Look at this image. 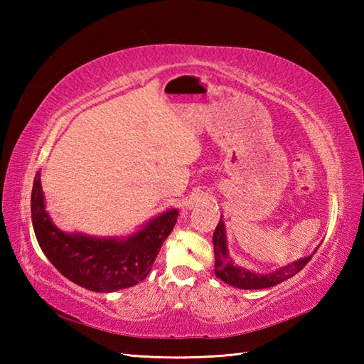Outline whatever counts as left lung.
I'll use <instances>...</instances> for the list:
<instances>
[{"instance_id": "1", "label": "left lung", "mask_w": 364, "mask_h": 364, "mask_svg": "<svg viewBox=\"0 0 364 364\" xmlns=\"http://www.w3.org/2000/svg\"><path fill=\"white\" fill-rule=\"evenodd\" d=\"M225 233H227L225 223H223V220L220 218L218 227H215V230H214V235H213L214 257H215L214 272H215V277L220 278L222 282H225L239 289H264V288H270V286H275L278 283L288 280V278L299 274L300 270L306 266V262L313 258L316 250L319 249V245H318L310 257L292 261L291 264L277 269V270H274V272L257 274V272H252V270H249V269H244L241 266L235 264V261L231 259V257L228 255Z\"/></svg>"}]
</instances>
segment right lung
I'll return each instance as SVG.
<instances>
[{
  "label": "right lung",
  "instance_id": "obj_1",
  "mask_svg": "<svg viewBox=\"0 0 364 364\" xmlns=\"http://www.w3.org/2000/svg\"><path fill=\"white\" fill-rule=\"evenodd\" d=\"M176 218L178 210L172 208L144 223L136 233L122 237L65 233L46 213L41 172L34 178L31 219L38 245L65 278L94 292H114L142 282Z\"/></svg>",
  "mask_w": 364,
  "mask_h": 364
}]
</instances>
